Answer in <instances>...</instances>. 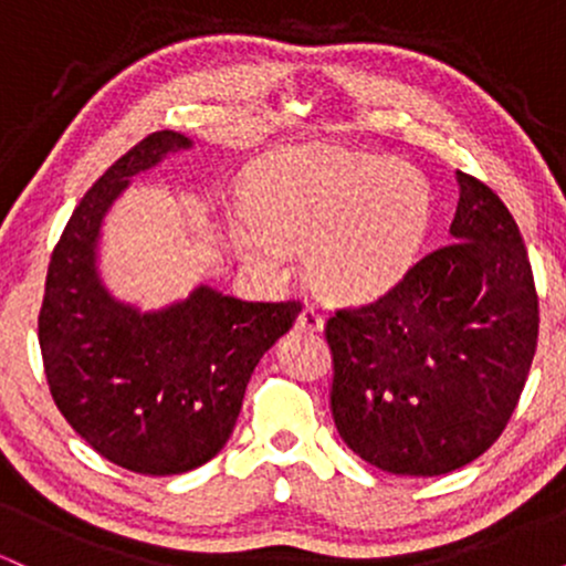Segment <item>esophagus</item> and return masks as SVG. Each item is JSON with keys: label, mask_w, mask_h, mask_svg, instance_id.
I'll return each instance as SVG.
<instances>
[{"label": "esophagus", "mask_w": 566, "mask_h": 566, "mask_svg": "<svg viewBox=\"0 0 566 566\" xmlns=\"http://www.w3.org/2000/svg\"><path fill=\"white\" fill-rule=\"evenodd\" d=\"M322 327H324V319L319 311H316L314 305H305L301 316H297V329H303V333H319Z\"/></svg>", "instance_id": "1"}]
</instances>
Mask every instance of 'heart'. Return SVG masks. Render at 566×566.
<instances>
[{"label":"heart","instance_id":"heart-1","mask_svg":"<svg viewBox=\"0 0 566 566\" xmlns=\"http://www.w3.org/2000/svg\"><path fill=\"white\" fill-rule=\"evenodd\" d=\"M252 226L239 229L244 258L287 274V244L303 247L311 282L327 297L367 303L412 269L433 218L428 180L407 165L333 146H292L247 178Z\"/></svg>","mask_w":566,"mask_h":566}]
</instances>
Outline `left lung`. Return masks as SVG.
Listing matches in <instances>:
<instances>
[{"instance_id": "obj_1", "label": "left lung", "mask_w": 566, "mask_h": 566, "mask_svg": "<svg viewBox=\"0 0 566 566\" xmlns=\"http://www.w3.org/2000/svg\"><path fill=\"white\" fill-rule=\"evenodd\" d=\"M458 184L452 242L324 324L337 433L399 476H441L490 450L535 359L541 311L516 220L473 175Z\"/></svg>"}]
</instances>
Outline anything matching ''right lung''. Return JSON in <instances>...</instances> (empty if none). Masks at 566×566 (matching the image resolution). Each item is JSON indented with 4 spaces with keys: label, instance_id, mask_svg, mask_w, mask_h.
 Here are the masks:
<instances>
[{
    "label": "right lung",
    "instance_id": "obj_1",
    "mask_svg": "<svg viewBox=\"0 0 566 566\" xmlns=\"http://www.w3.org/2000/svg\"><path fill=\"white\" fill-rule=\"evenodd\" d=\"M188 146L186 135L159 129L95 180L57 239L39 311L61 415L97 454L143 476L186 473L223 450L252 369L303 308L199 287L143 314L103 287L95 247L108 207L133 175Z\"/></svg>",
    "mask_w": 566,
    "mask_h": 566
}]
</instances>
